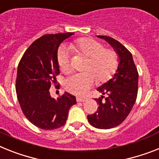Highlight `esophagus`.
Listing matches in <instances>:
<instances>
[{"label":"esophagus","mask_w":159,"mask_h":159,"mask_svg":"<svg viewBox=\"0 0 159 159\" xmlns=\"http://www.w3.org/2000/svg\"><path fill=\"white\" fill-rule=\"evenodd\" d=\"M87 100V98H81V97H77V102H85V101H86Z\"/></svg>","instance_id":"obj_1"}]
</instances>
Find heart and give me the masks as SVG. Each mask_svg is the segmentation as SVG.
Listing matches in <instances>:
<instances>
[{"label": "heart", "mask_w": 159, "mask_h": 159, "mask_svg": "<svg viewBox=\"0 0 159 159\" xmlns=\"http://www.w3.org/2000/svg\"><path fill=\"white\" fill-rule=\"evenodd\" d=\"M70 48L77 54L88 58L85 70L68 77L65 89L71 94L84 95L94 86L97 79L105 82L111 78L118 67V57L113 49L105 48L102 43L91 38L78 39L72 43ZM58 64L63 73L71 72L69 50L63 47L58 52Z\"/></svg>", "instance_id": "obj_1"}]
</instances>
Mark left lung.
Wrapping results in <instances>:
<instances>
[{
  "label": "left lung",
  "mask_w": 159,
  "mask_h": 159,
  "mask_svg": "<svg viewBox=\"0 0 159 159\" xmlns=\"http://www.w3.org/2000/svg\"><path fill=\"white\" fill-rule=\"evenodd\" d=\"M98 37L105 39L114 48L119 57V65L112 78L97 88L102 95L95 98L98 110L88 115L87 119L92 126L108 129L120 125L131 111L137 96L138 72L131 52L124 45L109 36Z\"/></svg>",
  "instance_id": "left-lung-1"
}]
</instances>
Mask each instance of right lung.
<instances>
[{
    "instance_id": "right-lung-1",
    "label": "right lung",
    "mask_w": 159,
    "mask_h": 159,
    "mask_svg": "<svg viewBox=\"0 0 159 159\" xmlns=\"http://www.w3.org/2000/svg\"><path fill=\"white\" fill-rule=\"evenodd\" d=\"M73 33L45 34L32 43L18 66L16 92L22 112L31 124L44 130L62 127L76 97L65 92L51 97V83L60 74L57 52L60 44Z\"/></svg>"
}]
</instances>
